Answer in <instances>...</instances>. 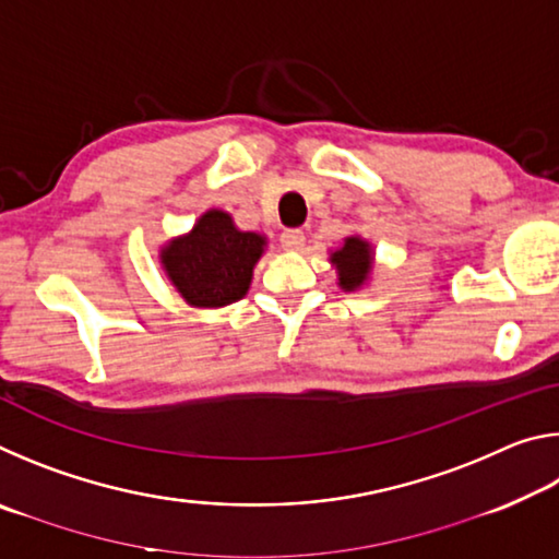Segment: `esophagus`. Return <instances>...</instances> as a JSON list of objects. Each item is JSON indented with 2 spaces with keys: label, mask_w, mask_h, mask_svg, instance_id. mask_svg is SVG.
Instances as JSON below:
<instances>
[{
  "label": "esophagus",
  "mask_w": 559,
  "mask_h": 559,
  "mask_svg": "<svg viewBox=\"0 0 559 559\" xmlns=\"http://www.w3.org/2000/svg\"><path fill=\"white\" fill-rule=\"evenodd\" d=\"M281 246L286 251H300L306 246V234L302 229H286L281 234Z\"/></svg>",
  "instance_id": "1"
}]
</instances>
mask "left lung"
I'll use <instances>...</instances> for the list:
<instances>
[{
  "label": "left lung",
  "instance_id": "8db88e82",
  "mask_svg": "<svg viewBox=\"0 0 559 559\" xmlns=\"http://www.w3.org/2000/svg\"><path fill=\"white\" fill-rule=\"evenodd\" d=\"M337 271V286L343 290L362 288L372 273V246L359 236H347L337 251L330 253Z\"/></svg>",
  "mask_w": 559,
  "mask_h": 559
}]
</instances>
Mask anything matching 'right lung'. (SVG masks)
<instances>
[{
	"label": "right lung",
	"instance_id": "right-lung-1",
	"mask_svg": "<svg viewBox=\"0 0 559 559\" xmlns=\"http://www.w3.org/2000/svg\"><path fill=\"white\" fill-rule=\"evenodd\" d=\"M263 246L266 236L239 231L229 214L210 210L159 251V263L189 306L222 308L246 296Z\"/></svg>",
	"mask_w": 559,
	"mask_h": 559
}]
</instances>
